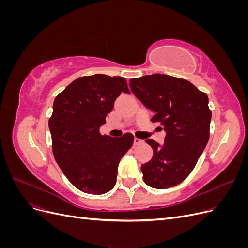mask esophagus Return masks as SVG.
<instances>
[{
  "label": "esophagus",
  "instance_id": "34e87169",
  "mask_svg": "<svg viewBox=\"0 0 248 248\" xmlns=\"http://www.w3.org/2000/svg\"><path fill=\"white\" fill-rule=\"evenodd\" d=\"M133 144L136 145V146H137V145H140V144H142V140L136 138V139H134V140H133Z\"/></svg>",
  "mask_w": 248,
  "mask_h": 248
}]
</instances>
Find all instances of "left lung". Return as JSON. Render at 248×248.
<instances>
[{
    "instance_id": "obj_1",
    "label": "left lung",
    "mask_w": 248,
    "mask_h": 248,
    "mask_svg": "<svg viewBox=\"0 0 248 248\" xmlns=\"http://www.w3.org/2000/svg\"><path fill=\"white\" fill-rule=\"evenodd\" d=\"M129 86L154 111L151 121L159 122L167 133L162 146L152 139L145 140L153 157L141 164L144 181L157 189L178 185L196 167L209 140L212 112L208 96L188 80L160 73L132 78Z\"/></svg>"
}]
</instances>
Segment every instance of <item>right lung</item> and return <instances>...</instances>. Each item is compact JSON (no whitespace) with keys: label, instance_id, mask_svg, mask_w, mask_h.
Returning a JSON list of instances; mask_svg holds the SVG:
<instances>
[{"label":"right lung","instance_id":"add662e5","mask_svg":"<svg viewBox=\"0 0 248 248\" xmlns=\"http://www.w3.org/2000/svg\"><path fill=\"white\" fill-rule=\"evenodd\" d=\"M122 92L124 78L94 74L78 78L60 93L48 121L52 153L66 178L82 192L103 194L114 188L118 164L134 137L101 136L100 126Z\"/></svg>","mask_w":248,"mask_h":248}]
</instances>
